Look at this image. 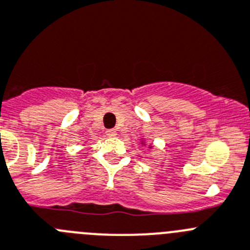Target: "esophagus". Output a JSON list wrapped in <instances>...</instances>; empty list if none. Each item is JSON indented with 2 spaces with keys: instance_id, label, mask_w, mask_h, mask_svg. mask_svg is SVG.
I'll return each instance as SVG.
<instances>
[{
  "instance_id": "34e87169",
  "label": "esophagus",
  "mask_w": 250,
  "mask_h": 250,
  "mask_svg": "<svg viewBox=\"0 0 250 250\" xmlns=\"http://www.w3.org/2000/svg\"><path fill=\"white\" fill-rule=\"evenodd\" d=\"M105 134H107L108 137H116L117 132H116V129H107L105 130Z\"/></svg>"
}]
</instances>
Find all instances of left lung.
<instances>
[{"instance_id":"obj_1","label":"left lung","mask_w":250,"mask_h":250,"mask_svg":"<svg viewBox=\"0 0 250 250\" xmlns=\"http://www.w3.org/2000/svg\"><path fill=\"white\" fill-rule=\"evenodd\" d=\"M142 145H143V146H146V145H145V142H143V141H142ZM150 147H152V146H149V148H150Z\"/></svg>"}]
</instances>
